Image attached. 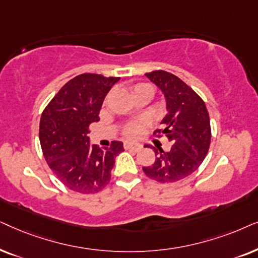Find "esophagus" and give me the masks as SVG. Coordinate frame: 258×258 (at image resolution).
Here are the masks:
<instances>
[{
  "instance_id": "34e87169",
  "label": "esophagus",
  "mask_w": 258,
  "mask_h": 258,
  "mask_svg": "<svg viewBox=\"0 0 258 258\" xmlns=\"http://www.w3.org/2000/svg\"><path fill=\"white\" fill-rule=\"evenodd\" d=\"M123 147H125L126 150H132V151H140L143 149V146L140 145V144L138 143H135V144H130V143H126L125 145H123Z\"/></svg>"
}]
</instances>
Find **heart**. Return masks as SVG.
<instances>
[{
    "instance_id": "1",
    "label": "heart",
    "mask_w": 258,
    "mask_h": 258,
    "mask_svg": "<svg viewBox=\"0 0 258 258\" xmlns=\"http://www.w3.org/2000/svg\"><path fill=\"white\" fill-rule=\"evenodd\" d=\"M144 89H150L153 92L152 87L147 84H137L135 86V93L139 91H144ZM149 126V122L145 119H138L135 121H131L126 123L122 128V136L126 139H138L139 137L143 136L144 131H145L146 127Z\"/></svg>"
}]
</instances>
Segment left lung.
Returning a JSON list of instances; mask_svg holds the SVG:
<instances>
[{"mask_svg":"<svg viewBox=\"0 0 258 258\" xmlns=\"http://www.w3.org/2000/svg\"><path fill=\"white\" fill-rule=\"evenodd\" d=\"M146 77L163 91L167 104V115L161 121L165 128L154 135L165 136L172 146L167 152L154 149L156 161L143 171L159 183H174L194 173L207 157L211 143L210 116L203 99L174 74L152 71Z\"/></svg>","mask_w":258,"mask_h":258,"instance_id":"obj_1","label":"left lung"}]
</instances>
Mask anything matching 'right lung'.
Instances as JSON below:
<instances>
[{"mask_svg":"<svg viewBox=\"0 0 258 258\" xmlns=\"http://www.w3.org/2000/svg\"><path fill=\"white\" fill-rule=\"evenodd\" d=\"M120 78L84 73L62 86L43 109L40 144L48 166L61 183L79 194H95L111 180L122 143L91 145L89 125L99 121L102 102Z\"/></svg>","mask_w":258,"mask_h":258,"instance_id":"obj_1","label":"right lung"}]
</instances>
